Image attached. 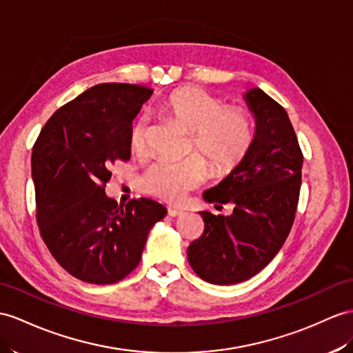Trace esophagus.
I'll use <instances>...</instances> for the list:
<instances>
[{"mask_svg": "<svg viewBox=\"0 0 353 353\" xmlns=\"http://www.w3.org/2000/svg\"><path fill=\"white\" fill-rule=\"evenodd\" d=\"M168 214L170 217H181L183 214H184V211H181V210H174V208H169L168 210Z\"/></svg>", "mask_w": 353, "mask_h": 353, "instance_id": "esophagus-1", "label": "esophagus"}]
</instances>
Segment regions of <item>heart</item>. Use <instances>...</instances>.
Listing matches in <instances>:
<instances>
[{"label":"heart","mask_w":353,"mask_h":353,"mask_svg":"<svg viewBox=\"0 0 353 353\" xmlns=\"http://www.w3.org/2000/svg\"><path fill=\"white\" fill-rule=\"evenodd\" d=\"M157 109L192 133L190 151L199 152L219 176L229 175L241 165L253 145L252 115L244 108L225 106L219 97L202 88L184 87L172 91L159 101ZM128 148L136 157L147 151L143 119L132 124ZM201 158L194 154L183 161H154L143 170L141 190L169 203L181 202L188 192L201 187L208 178V166Z\"/></svg>","instance_id":"obj_1"}]
</instances>
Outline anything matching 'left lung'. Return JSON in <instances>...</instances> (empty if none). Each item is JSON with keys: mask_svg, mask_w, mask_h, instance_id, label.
I'll list each match as a JSON object with an SVG mask.
<instances>
[{"mask_svg": "<svg viewBox=\"0 0 353 353\" xmlns=\"http://www.w3.org/2000/svg\"><path fill=\"white\" fill-rule=\"evenodd\" d=\"M256 118L250 151L203 199L234 203L230 216L202 211L205 229L188 245L193 271L212 285H235L256 276L285 244L295 220L303 151L285 108L259 88L244 96Z\"/></svg>", "mask_w": 353, "mask_h": 353, "instance_id": "1", "label": "left lung"}]
</instances>
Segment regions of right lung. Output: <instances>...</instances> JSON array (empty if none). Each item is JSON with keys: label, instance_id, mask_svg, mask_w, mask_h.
Wrapping results in <instances>:
<instances>
[{"label": "right lung", "instance_id": "add662e5", "mask_svg": "<svg viewBox=\"0 0 353 353\" xmlns=\"http://www.w3.org/2000/svg\"><path fill=\"white\" fill-rule=\"evenodd\" d=\"M152 91L100 83L48 119L32 147L36 220L54 259L73 277L112 285L141 262L150 229L166 216L151 199L117 205L105 193L117 160L130 159L128 132Z\"/></svg>", "mask_w": 353, "mask_h": 353}]
</instances>
